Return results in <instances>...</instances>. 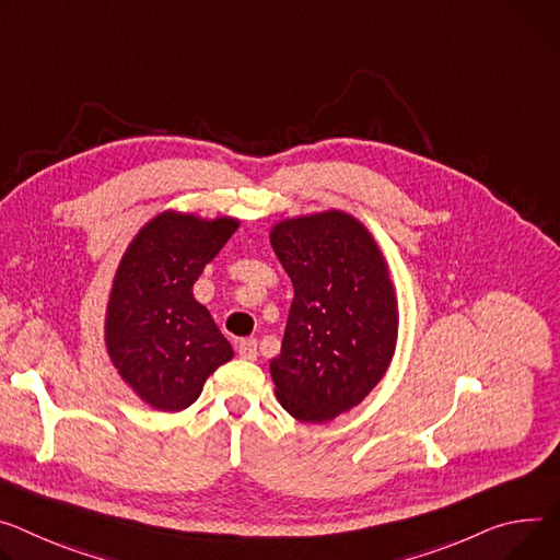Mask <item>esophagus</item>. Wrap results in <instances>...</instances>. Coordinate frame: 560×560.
Instances as JSON below:
<instances>
[{
  "label": "esophagus",
  "mask_w": 560,
  "mask_h": 560,
  "mask_svg": "<svg viewBox=\"0 0 560 560\" xmlns=\"http://www.w3.org/2000/svg\"><path fill=\"white\" fill-rule=\"evenodd\" d=\"M236 352H238L241 360H247V362L257 360V354H259V341L254 339V337L241 339V341L236 343Z\"/></svg>",
  "instance_id": "34e87169"
}]
</instances>
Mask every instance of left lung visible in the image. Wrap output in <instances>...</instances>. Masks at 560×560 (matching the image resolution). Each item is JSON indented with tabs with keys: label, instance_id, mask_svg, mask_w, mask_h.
I'll return each mask as SVG.
<instances>
[{
	"label": "left lung",
	"instance_id": "obj_1",
	"mask_svg": "<svg viewBox=\"0 0 560 560\" xmlns=\"http://www.w3.org/2000/svg\"><path fill=\"white\" fill-rule=\"evenodd\" d=\"M270 243L294 288L270 362L277 399L301 422H328L358 406L390 364L397 303L388 270L366 228L337 210L283 221Z\"/></svg>",
	"mask_w": 560,
	"mask_h": 560
}]
</instances>
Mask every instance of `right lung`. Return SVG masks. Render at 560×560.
Instances as JSON below:
<instances>
[{
	"label": "right lung",
	"mask_w": 560,
	"mask_h": 560,
	"mask_svg": "<svg viewBox=\"0 0 560 560\" xmlns=\"http://www.w3.org/2000/svg\"><path fill=\"white\" fill-rule=\"evenodd\" d=\"M238 221L165 212L131 241L107 308V350L122 380L159 411H183L232 346L194 299L200 277Z\"/></svg>",
	"instance_id": "add662e5"
}]
</instances>
